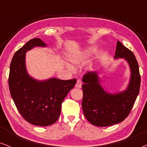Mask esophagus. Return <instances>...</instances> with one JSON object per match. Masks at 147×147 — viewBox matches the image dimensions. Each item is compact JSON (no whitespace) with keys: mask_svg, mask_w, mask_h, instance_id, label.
Wrapping results in <instances>:
<instances>
[{"mask_svg":"<svg viewBox=\"0 0 147 147\" xmlns=\"http://www.w3.org/2000/svg\"><path fill=\"white\" fill-rule=\"evenodd\" d=\"M82 81H81L80 80H78L76 84V87H77L78 88H81V87H82Z\"/></svg>","mask_w":147,"mask_h":147,"instance_id":"1","label":"esophagus"}]
</instances>
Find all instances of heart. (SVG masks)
<instances>
[{
	"mask_svg": "<svg viewBox=\"0 0 147 147\" xmlns=\"http://www.w3.org/2000/svg\"><path fill=\"white\" fill-rule=\"evenodd\" d=\"M92 52H93V49L88 48L80 53L70 55L69 57V61L75 65L81 64L88 59V57L91 54Z\"/></svg>",
	"mask_w": 147,
	"mask_h": 147,
	"instance_id": "obj_1",
	"label": "heart"
}]
</instances>
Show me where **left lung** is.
I'll use <instances>...</instances> for the list:
<instances>
[{
    "mask_svg": "<svg viewBox=\"0 0 147 147\" xmlns=\"http://www.w3.org/2000/svg\"><path fill=\"white\" fill-rule=\"evenodd\" d=\"M123 58L131 70L129 83L126 90L117 93L105 91L98 74L88 71L83 76L82 107L86 119L93 125L106 127L122 122L133 108L140 86L138 63L131 50L118 41L115 59Z\"/></svg>",
    "mask_w": 147,
    "mask_h": 147,
    "instance_id": "left-lung-1",
    "label": "left lung"
}]
</instances>
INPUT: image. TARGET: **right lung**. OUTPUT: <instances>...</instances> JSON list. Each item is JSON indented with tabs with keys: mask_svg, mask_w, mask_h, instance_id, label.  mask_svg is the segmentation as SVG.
I'll return each mask as SVG.
<instances>
[{
	"mask_svg": "<svg viewBox=\"0 0 147 147\" xmlns=\"http://www.w3.org/2000/svg\"><path fill=\"white\" fill-rule=\"evenodd\" d=\"M46 47L34 38L20 48L10 65L9 87L16 108L27 122L37 126H48L59 119L65 97L76 84V79L62 80L50 78L39 81L30 76L25 64L26 52L34 47Z\"/></svg>",
	"mask_w": 147,
	"mask_h": 147,
	"instance_id": "obj_1",
	"label": "right lung"
}]
</instances>
